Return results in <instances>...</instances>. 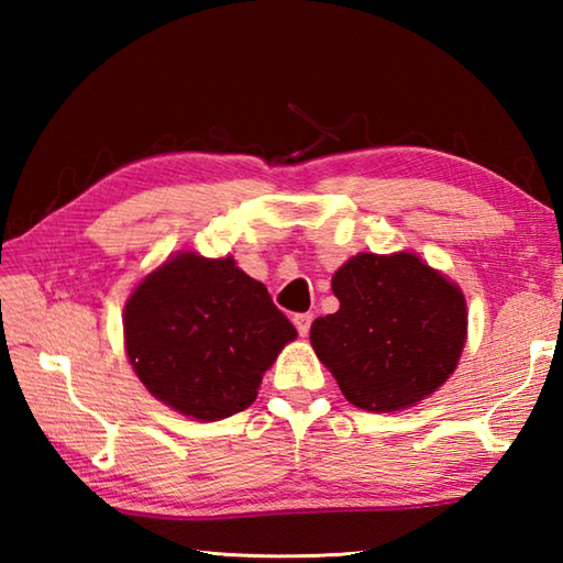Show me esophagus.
Returning <instances> with one entry per match:
<instances>
[{
  "mask_svg": "<svg viewBox=\"0 0 563 563\" xmlns=\"http://www.w3.org/2000/svg\"><path fill=\"white\" fill-rule=\"evenodd\" d=\"M292 322H295V328H298L300 335L305 338L310 332V325H312V312H300V316L292 318Z\"/></svg>",
  "mask_w": 563,
  "mask_h": 563,
  "instance_id": "1",
  "label": "esophagus"
}]
</instances>
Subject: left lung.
<instances>
[{"instance_id": "left-lung-1", "label": "left lung", "mask_w": 563, "mask_h": 563, "mask_svg": "<svg viewBox=\"0 0 563 563\" xmlns=\"http://www.w3.org/2000/svg\"><path fill=\"white\" fill-rule=\"evenodd\" d=\"M340 310L310 342L352 405L393 412L454 373L466 335L462 290L412 253H360L332 275Z\"/></svg>"}]
</instances>
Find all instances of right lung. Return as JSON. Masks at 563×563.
I'll return each instance as SVG.
<instances>
[{"instance_id": "right-lung-1", "label": "right lung", "mask_w": 563, "mask_h": 563, "mask_svg": "<svg viewBox=\"0 0 563 563\" xmlns=\"http://www.w3.org/2000/svg\"><path fill=\"white\" fill-rule=\"evenodd\" d=\"M123 338L151 395L216 422L255 402L263 373L298 330L233 258L180 253L133 290Z\"/></svg>"}]
</instances>
